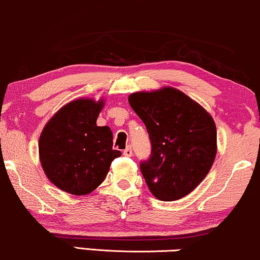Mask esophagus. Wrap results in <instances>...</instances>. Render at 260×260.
Masks as SVG:
<instances>
[{
  "label": "esophagus",
  "instance_id": "esophagus-1",
  "mask_svg": "<svg viewBox=\"0 0 260 260\" xmlns=\"http://www.w3.org/2000/svg\"><path fill=\"white\" fill-rule=\"evenodd\" d=\"M123 155H124V156H127V157H131V156L133 155V151H132V146H131V145H128L127 148L123 150Z\"/></svg>",
  "mask_w": 260,
  "mask_h": 260
}]
</instances>
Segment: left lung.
<instances>
[{
    "label": "left lung",
    "mask_w": 260,
    "mask_h": 260,
    "mask_svg": "<svg viewBox=\"0 0 260 260\" xmlns=\"http://www.w3.org/2000/svg\"><path fill=\"white\" fill-rule=\"evenodd\" d=\"M129 105L145 124L151 154L140 162L150 191L162 201L179 200L207 176L217 154L211 115L183 92L166 87L133 93Z\"/></svg>",
    "instance_id": "obj_1"
}]
</instances>
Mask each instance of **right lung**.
<instances>
[{
    "instance_id": "add662e5",
    "label": "right lung",
    "mask_w": 260,
    "mask_h": 260,
    "mask_svg": "<svg viewBox=\"0 0 260 260\" xmlns=\"http://www.w3.org/2000/svg\"><path fill=\"white\" fill-rule=\"evenodd\" d=\"M103 100L77 99L49 120L39 142L40 160L47 178L73 195H87L96 189L121 156L112 149V132L96 126Z\"/></svg>"
}]
</instances>
